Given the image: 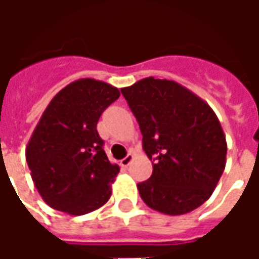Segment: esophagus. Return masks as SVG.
Masks as SVG:
<instances>
[{
  "instance_id": "esophagus-1",
  "label": "esophagus",
  "mask_w": 259,
  "mask_h": 259,
  "mask_svg": "<svg viewBox=\"0 0 259 259\" xmlns=\"http://www.w3.org/2000/svg\"><path fill=\"white\" fill-rule=\"evenodd\" d=\"M133 159H135V155L130 152V154H127L126 157L123 158V159H120V166H123V168H127L130 163L133 162Z\"/></svg>"
}]
</instances>
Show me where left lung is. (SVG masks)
Listing matches in <instances>:
<instances>
[{
  "mask_svg": "<svg viewBox=\"0 0 259 259\" xmlns=\"http://www.w3.org/2000/svg\"><path fill=\"white\" fill-rule=\"evenodd\" d=\"M140 124L151 178L137 185L154 211L185 215L212 195L226 166V136L202 98L178 81L146 77L120 89Z\"/></svg>",
  "mask_w": 259,
  "mask_h": 259,
  "instance_id": "1",
  "label": "left lung"
}]
</instances>
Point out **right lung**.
I'll return each instance as SVG.
<instances>
[{
    "instance_id": "add662e5",
    "label": "right lung",
    "mask_w": 259,
    "mask_h": 259,
    "mask_svg": "<svg viewBox=\"0 0 259 259\" xmlns=\"http://www.w3.org/2000/svg\"><path fill=\"white\" fill-rule=\"evenodd\" d=\"M120 93L101 80H74L55 94L26 146L38 194L54 209L84 215L105 205L119 174L102 150L97 123Z\"/></svg>"
}]
</instances>
